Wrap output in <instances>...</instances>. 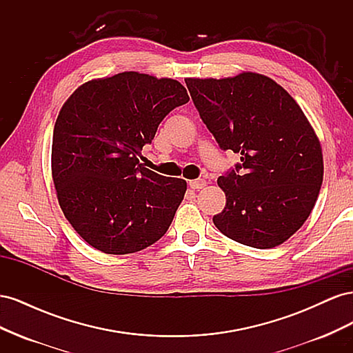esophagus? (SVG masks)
<instances>
[{"label":"esophagus","instance_id":"34e87169","mask_svg":"<svg viewBox=\"0 0 353 353\" xmlns=\"http://www.w3.org/2000/svg\"><path fill=\"white\" fill-rule=\"evenodd\" d=\"M206 179H194V181H190V187L193 190H201L203 187H206Z\"/></svg>","mask_w":353,"mask_h":353}]
</instances>
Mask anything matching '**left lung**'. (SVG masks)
Instances as JSON below:
<instances>
[{
    "label": "left lung",
    "instance_id": "left-lung-1",
    "mask_svg": "<svg viewBox=\"0 0 353 353\" xmlns=\"http://www.w3.org/2000/svg\"><path fill=\"white\" fill-rule=\"evenodd\" d=\"M201 121L240 163L218 178L227 205L213 216L228 239L256 249L284 243L311 215L323 184L314 128L281 85L259 73L187 78Z\"/></svg>",
    "mask_w": 353,
    "mask_h": 353
}]
</instances>
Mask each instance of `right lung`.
<instances>
[{
    "label": "right lung",
    "mask_w": 353,
    "mask_h": 353,
    "mask_svg": "<svg viewBox=\"0 0 353 353\" xmlns=\"http://www.w3.org/2000/svg\"><path fill=\"white\" fill-rule=\"evenodd\" d=\"M188 100L175 79L123 72L82 83L63 104L52 181L66 219L94 249L128 254L165 236L187 183L144 168L138 156L165 116Z\"/></svg>",
    "instance_id": "add662e5"
}]
</instances>
